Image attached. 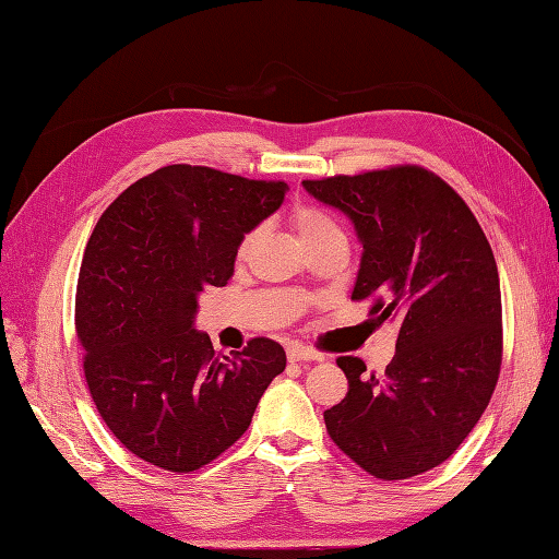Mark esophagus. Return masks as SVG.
I'll list each match as a JSON object with an SVG mask.
<instances>
[{"mask_svg":"<svg viewBox=\"0 0 559 559\" xmlns=\"http://www.w3.org/2000/svg\"><path fill=\"white\" fill-rule=\"evenodd\" d=\"M286 355H289V361H320V359H324L320 353H314L312 348H306V345H300V343H292L289 348H286Z\"/></svg>","mask_w":559,"mask_h":559,"instance_id":"1","label":"esophagus"}]
</instances>
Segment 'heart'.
<instances>
[{"label":"heart","mask_w":559,"mask_h":559,"mask_svg":"<svg viewBox=\"0 0 559 559\" xmlns=\"http://www.w3.org/2000/svg\"><path fill=\"white\" fill-rule=\"evenodd\" d=\"M292 221H294V228H296L300 242H304V245H312V242H317V239H324V237L345 235L334 216L326 214L324 209L312 206V204L296 206L294 214H292ZM251 242H253L251 233L242 237V242H239V247H237L239 259L249 253Z\"/></svg>","instance_id":"b5f03b06"}]
</instances>
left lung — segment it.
Returning <instances> with one entry per match:
<instances>
[{
  "label": "left lung",
  "mask_w": 559,
  "mask_h": 559,
  "mask_svg": "<svg viewBox=\"0 0 559 559\" xmlns=\"http://www.w3.org/2000/svg\"><path fill=\"white\" fill-rule=\"evenodd\" d=\"M343 211L361 242L353 300L397 324L395 357L365 376L338 357L348 395L324 412L336 447L379 479L447 461L485 414L499 381L503 329L493 251L467 204L440 176L392 167L304 180Z\"/></svg>",
  "instance_id": "obj_1"
}]
</instances>
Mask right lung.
<instances>
[{
  "label": "right lung",
  "instance_id": "1",
  "mask_svg": "<svg viewBox=\"0 0 559 559\" xmlns=\"http://www.w3.org/2000/svg\"><path fill=\"white\" fill-rule=\"evenodd\" d=\"M289 186L171 164L135 180L88 237L74 298L84 376L105 426L171 473L218 459L286 367L280 343L225 357L194 329L198 296L225 286L237 247Z\"/></svg>",
  "mask_w": 559,
  "mask_h": 559
}]
</instances>
